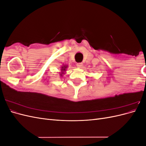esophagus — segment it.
Masks as SVG:
<instances>
[{"label": "esophagus", "instance_id": "esophagus-1", "mask_svg": "<svg viewBox=\"0 0 146 146\" xmlns=\"http://www.w3.org/2000/svg\"><path fill=\"white\" fill-rule=\"evenodd\" d=\"M83 66V63H78L77 64V67L78 68H81Z\"/></svg>", "mask_w": 146, "mask_h": 146}]
</instances>
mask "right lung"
I'll return each mask as SVG.
<instances>
[{
    "instance_id": "right-lung-1",
    "label": "right lung",
    "mask_w": 146,
    "mask_h": 146,
    "mask_svg": "<svg viewBox=\"0 0 146 146\" xmlns=\"http://www.w3.org/2000/svg\"><path fill=\"white\" fill-rule=\"evenodd\" d=\"M68 67V65H63V66H61V72H60V76L61 77H62L63 76V74H65V72H66V69H67V68Z\"/></svg>"
}]
</instances>
